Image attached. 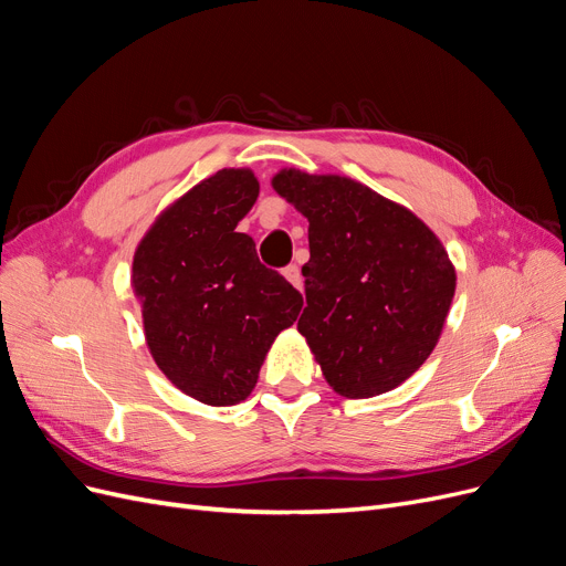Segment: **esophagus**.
Segmentation results:
<instances>
[{"instance_id":"obj_1","label":"esophagus","mask_w":566,"mask_h":566,"mask_svg":"<svg viewBox=\"0 0 566 566\" xmlns=\"http://www.w3.org/2000/svg\"><path fill=\"white\" fill-rule=\"evenodd\" d=\"M283 276L287 279V283H293L297 290H302V276H300V269L297 264H290L283 269Z\"/></svg>"}]
</instances>
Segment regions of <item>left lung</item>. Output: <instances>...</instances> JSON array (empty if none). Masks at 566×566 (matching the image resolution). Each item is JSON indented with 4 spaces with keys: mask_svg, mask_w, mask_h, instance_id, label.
Segmentation results:
<instances>
[{
    "mask_svg": "<svg viewBox=\"0 0 566 566\" xmlns=\"http://www.w3.org/2000/svg\"><path fill=\"white\" fill-rule=\"evenodd\" d=\"M271 186L310 221L297 331L325 382L347 399L399 387L447 323L455 295L447 248L408 208L356 179L283 167Z\"/></svg>",
    "mask_w": 566,
    "mask_h": 566,
    "instance_id": "left-lung-1",
    "label": "left lung"
}]
</instances>
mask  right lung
Segmentation results:
<instances>
[{"instance_id": "obj_1", "label": "right lung", "mask_w": 566, "mask_h": 566, "mask_svg": "<svg viewBox=\"0 0 566 566\" xmlns=\"http://www.w3.org/2000/svg\"><path fill=\"white\" fill-rule=\"evenodd\" d=\"M256 196L252 169H219L169 202L134 252L132 287L153 361L208 406L250 397L273 339L302 310L297 290L235 231Z\"/></svg>"}]
</instances>
